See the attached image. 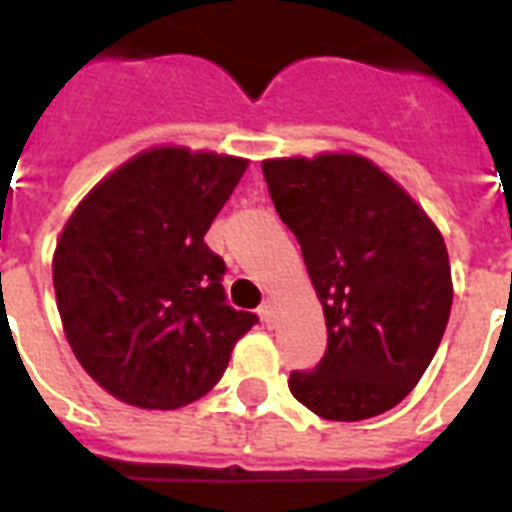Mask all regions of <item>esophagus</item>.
<instances>
[{
  "label": "esophagus",
  "mask_w": 512,
  "mask_h": 512,
  "mask_svg": "<svg viewBox=\"0 0 512 512\" xmlns=\"http://www.w3.org/2000/svg\"><path fill=\"white\" fill-rule=\"evenodd\" d=\"M260 319H263L265 327H273V321H276V303L273 300H265L263 308H260Z\"/></svg>",
  "instance_id": "esophagus-1"
}]
</instances>
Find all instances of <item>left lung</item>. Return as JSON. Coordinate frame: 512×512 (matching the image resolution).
Segmentation results:
<instances>
[{
	"label": "left lung",
	"mask_w": 512,
	"mask_h": 512,
	"mask_svg": "<svg viewBox=\"0 0 512 512\" xmlns=\"http://www.w3.org/2000/svg\"><path fill=\"white\" fill-rule=\"evenodd\" d=\"M263 175L327 319V353L311 372L289 374L292 396L324 420L388 412L444 337L454 297L444 236L364 156L265 159Z\"/></svg>",
	"instance_id": "1"
}]
</instances>
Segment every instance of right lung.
Returning <instances> with one entry per match:
<instances>
[{"label":"right lung","instance_id":"1","mask_svg":"<svg viewBox=\"0 0 512 512\" xmlns=\"http://www.w3.org/2000/svg\"><path fill=\"white\" fill-rule=\"evenodd\" d=\"M239 156L148 148L92 188L52 257L66 340L100 388L177 409L223 377L255 313L225 303L204 233L247 170Z\"/></svg>","mask_w":512,"mask_h":512}]
</instances>
